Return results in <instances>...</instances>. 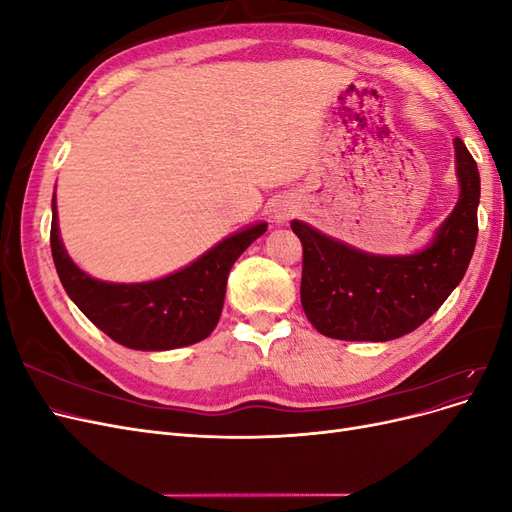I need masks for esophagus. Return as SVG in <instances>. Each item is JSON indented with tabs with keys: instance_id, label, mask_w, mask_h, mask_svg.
<instances>
[{
	"instance_id": "1",
	"label": "esophagus",
	"mask_w": 512,
	"mask_h": 512,
	"mask_svg": "<svg viewBox=\"0 0 512 512\" xmlns=\"http://www.w3.org/2000/svg\"><path fill=\"white\" fill-rule=\"evenodd\" d=\"M292 215V207L290 205H277L275 209H273V218H275V222H286L288 218Z\"/></svg>"
}]
</instances>
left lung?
<instances>
[{"mask_svg": "<svg viewBox=\"0 0 512 512\" xmlns=\"http://www.w3.org/2000/svg\"><path fill=\"white\" fill-rule=\"evenodd\" d=\"M459 200L425 250L376 256L335 241L299 220L303 243L301 305L316 331L344 342H389L436 314L463 280L478 237L480 175L455 138Z\"/></svg>", "mask_w": 512, "mask_h": 512, "instance_id": "obj_1", "label": "left lung"}]
</instances>
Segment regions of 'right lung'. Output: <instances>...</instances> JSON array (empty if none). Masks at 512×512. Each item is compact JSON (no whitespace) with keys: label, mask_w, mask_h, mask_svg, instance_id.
I'll list each match as a JSON object with an SVG mask.
<instances>
[{"label":"right lung","mask_w":512,"mask_h":512,"mask_svg":"<svg viewBox=\"0 0 512 512\" xmlns=\"http://www.w3.org/2000/svg\"><path fill=\"white\" fill-rule=\"evenodd\" d=\"M265 230V222L245 228L162 280L111 284L89 277L66 254L53 196L51 252L61 286L100 331L126 348L173 350L211 335L222 314L232 265Z\"/></svg>","instance_id":"obj_1"}]
</instances>
